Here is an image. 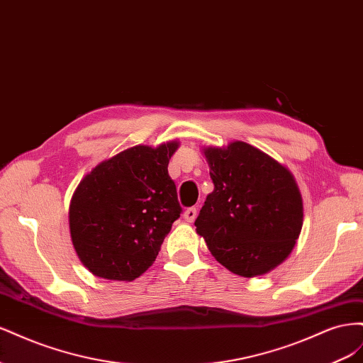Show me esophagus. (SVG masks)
I'll list each match as a JSON object with an SVG mask.
<instances>
[{"label": "esophagus", "mask_w": 363, "mask_h": 363, "mask_svg": "<svg viewBox=\"0 0 363 363\" xmlns=\"http://www.w3.org/2000/svg\"><path fill=\"white\" fill-rule=\"evenodd\" d=\"M183 218H184L188 223H194L195 218H196V208H195V207L186 208V211L183 212Z\"/></svg>", "instance_id": "1"}]
</instances>
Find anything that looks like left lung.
Returning <instances> with one entry per match:
<instances>
[{
	"label": "left lung",
	"instance_id": "8db88e82",
	"mask_svg": "<svg viewBox=\"0 0 363 363\" xmlns=\"http://www.w3.org/2000/svg\"><path fill=\"white\" fill-rule=\"evenodd\" d=\"M203 151L215 188L195 219L196 233L233 274L269 272L291 255L303 227V200L294 175L240 140Z\"/></svg>",
	"mask_w": 363,
	"mask_h": 363
}]
</instances>
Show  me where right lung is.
<instances>
[{"instance_id": "right-lung-1", "label": "right lung", "mask_w": 363, "mask_h": 363, "mask_svg": "<svg viewBox=\"0 0 363 363\" xmlns=\"http://www.w3.org/2000/svg\"><path fill=\"white\" fill-rule=\"evenodd\" d=\"M177 140L136 145L84 175L69 204L72 245L94 276L131 281L156 260L164 236L180 218L168 174Z\"/></svg>"}]
</instances>
